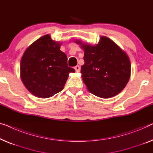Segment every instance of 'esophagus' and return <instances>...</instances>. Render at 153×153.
I'll use <instances>...</instances> for the list:
<instances>
[{
  "mask_svg": "<svg viewBox=\"0 0 153 153\" xmlns=\"http://www.w3.org/2000/svg\"><path fill=\"white\" fill-rule=\"evenodd\" d=\"M74 69L77 72H78V71H79V70H80V67H79V65H77V66H76V67H75Z\"/></svg>",
  "mask_w": 153,
  "mask_h": 153,
  "instance_id": "1",
  "label": "esophagus"
}]
</instances>
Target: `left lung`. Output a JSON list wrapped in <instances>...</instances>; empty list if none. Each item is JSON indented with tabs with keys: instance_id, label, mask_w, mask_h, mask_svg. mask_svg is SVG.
<instances>
[{
	"instance_id": "8db88e82",
	"label": "left lung",
	"mask_w": 153,
	"mask_h": 153,
	"mask_svg": "<svg viewBox=\"0 0 153 153\" xmlns=\"http://www.w3.org/2000/svg\"><path fill=\"white\" fill-rule=\"evenodd\" d=\"M76 43L84 50L81 74L91 93L108 98L124 89L131 76V62L124 51L105 36L95 46Z\"/></svg>"
}]
</instances>
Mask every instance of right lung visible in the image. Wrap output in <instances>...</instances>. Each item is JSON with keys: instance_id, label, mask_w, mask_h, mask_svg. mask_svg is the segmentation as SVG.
Wrapping results in <instances>:
<instances>
[{"instance_id": "add662e5", "label": "right lung", "mask_w": 153, "mask_h": 153, "mask_svg": "<svg viewBox=\"0 0 153 153\" xmlns=\"http://www.w3.org/2000/svg\"><path fill=\"white\" fill-rule=\"evenodd\" d=\"M60 45L49 34L29 46L20 61V77L24 85L35 96H53L63 89L69 73L67 56L61 51Z\"/></svg>"}]
</instances>
